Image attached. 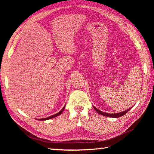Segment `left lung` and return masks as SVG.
<instances>
[{"label":"left lung","instance_id":"1","mask_svg":"<svg viewBox=\"0 0 154 154\" xmlns=\"http://www.w3.org/2000/svg\"><path fill=\"white\" fill-rule=\"evenodd\" d=\"M93 108H94L95 109V110L97 112V113L102 115V116H106V117H110V118H119L121 117V116H122L123 115H125V114H127L128 112L129 111V110L132 108L130 109H128L127 110H126L125 111H123L122 112H119V113H116V114H109V113H106V112H102L101 110H100L99 109H97V108H96V107L94 106H92Z\"/></svg>","mask_w":154,"mask_h":154}]
</instances>
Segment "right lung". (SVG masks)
<instances>
[{
    "mask_svg": "<svg viewBox=\"0 0 154 154\" xmlns=\"http://www.w3.org/2000/svg\"><path fill=\"white\" fill-rule=\"evenodd\" d=\"M65 108H66V105H65L63 107V109L60 110L59 112H58L57 114H54V115H53V116H49V117H48V118H42V119H38V120H39V121H45V120H48V119H52V118H56V117H57V116H60V114H61L62 112H63V111L64 110V109H65Z\"/></svg>",
    "mask_w": 154,
    "mask_h": 154,
    "instance_id": "obj_1",
    "label": "right lung"
}]
</instances>
